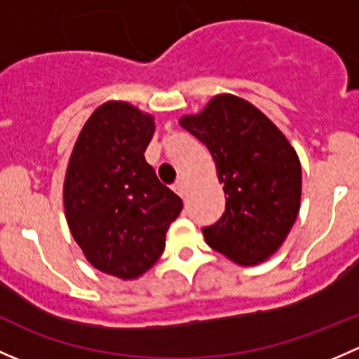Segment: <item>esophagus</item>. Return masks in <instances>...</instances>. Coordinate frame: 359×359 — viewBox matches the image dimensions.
<instances>
[{
	"instance_id": "34e87169",
	"label": "esophagus",
	"mask_w": 359,
	"mask_h": 359,
	"mask_svg": "<svg viewBox=\"0 0 359 359\" xmlns=\"http://www.w3.org/2000/svg\"><path fill=\"white\" fill-rule=\"evenodd\" d=\"M173 191H175V193L179 194L180 198H186V194H187L186 182H184V180H179V182H177L175 186H173Z\"/></svg>"
}]
</instances>
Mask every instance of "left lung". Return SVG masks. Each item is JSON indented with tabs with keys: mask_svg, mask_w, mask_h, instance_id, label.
<instances>
[{
	"mask_svg": "<svg viewBox=\"0 0 359 359\" xmlns=\"http://www.w3.org/2000/svg\"><path fill=\"white\" fill-rule=\"evenodd\" d=\"M179 123L208 147L224 184L226 212L203 227L208 247L240 266L267 260L299 215L302 170L295 149L262 111L231 93Z\"/></svg>",
	"mask_w": 359,
	"mask_h": 359,
	"instance_id": "left-lung-1",
	"label": "left lung"
}]
</instances>
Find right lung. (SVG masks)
<instances>
[{"mask_svg":"<svg viewBox=\"0 0 359 359\" xmlns=\"http://www.w3.org/2000/svg\"><path fill=\"white\" fill-rule=\"evenodd\" d=\"M154 118L121 100L93 111L64 180L72 238L95 269L135 280L156 264L182 200L158 180L144 153Z\"/></svg>","mask_w":359,"mask_h":359,"instance_id":"right-lung-1","label":"right lung"}]
</instances>
